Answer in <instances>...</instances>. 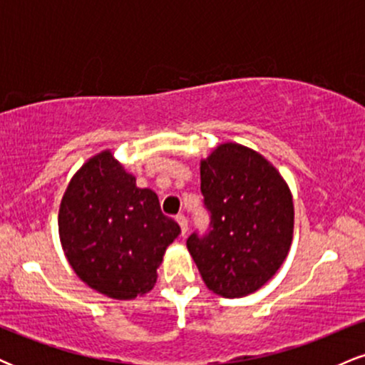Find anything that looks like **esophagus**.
<instances>
[{"label":"esophagus","mask_w":365,"mask_h":365,"mask_svg":"<svg viewBox=\"0 0 365 365\" xmlns=\"http://www.w3.org/2000/svg\"><path fill=\"white\" fill-rule=\"evenodd\" d=\"M177 223L180 225V228H182V235L185 237L187 235V230H188V223H187V217L183 215H178L177 216Z\"/></svg>","instance_id":"obj_1"}]
</instances>
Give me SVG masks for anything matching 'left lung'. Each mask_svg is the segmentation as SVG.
<instances>
[{
	"instance_id": "obj_1",
	"label": "left lung",
	"mask_w": 365,
	"mask_h": 365,
	"mask_svg": "<svg viewBox=\"0 0 365 365\" xmlns=\"http://www.w3.org/2000/svg\"><path fill=\"white\" fill-rule=\"evenodd\" d=\"M200 190L211 232L204 238L190 235L187 247L204 283L226 299L257 292L290 250V187L257 150L225 142L200 159Z\"/></svg>"
}]
</instances>
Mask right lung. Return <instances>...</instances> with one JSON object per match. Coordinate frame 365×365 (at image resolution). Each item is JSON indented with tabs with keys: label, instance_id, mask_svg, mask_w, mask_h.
Returning <instances> with one entry per match:
<instances>
[{
	"label": "right lung",
	"instance_id": "obj_1",
	"mask_svg": "<svg viewBox=\"0 0 365 365\" xmlns=\"http://www.w3.org/2000/svg\"><path fill=\"white\" fill-rule=\"evenodd\" d=\"M58 233L75 274L92 290L132 300L154 288L158 267L180 226L149 188L110 149L87 159L68 182L58 212Z\"/></svg>",
	"mask_w": 365,
	"mask_h": 365
}]
</instances>
